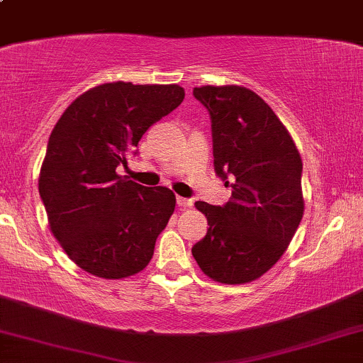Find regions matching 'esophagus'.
I'll return each instance as SVG.
<instances>
[{
  "label": "esophagus",
  "instance_id": "esophagus-1",
  "mask_svg": "<svg viewBox=\"0 0 363 363\" xmlns=\"http://www.w3.org/2000/svg\"><path fill=\"white\" fill-rule=\"evenodd\" d=\"M177 205L181 208H189L191 205H193V199H187V198H182V196H177L176 198Z\"/></svg>",
  "mask_w": 363,
  "mask_h": 363
}]
</instances>
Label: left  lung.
I'll return each instance as SVG.
<instances>
[{
  "label": "left lung",
  "mask_w": 363,
  "mask_h": 363,
  "mask_svg": "<svg viewBox=\"0 0 363 363\" xmlns=\"http://www.w3.org/2000/svg\"><path fill=\"white\" fill-rule=\"evenodd\" d=\"M193 95L210 112L215 172L232 198L223 206L196 203L210 228L191 251L211 280L249 283L277 264L302 220L301 153L252 90L206 85Z\"/></svg>",
  "instance_id": "obj_1"
}]
</instances>
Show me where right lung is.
<instances>
[{"label":"right lung","instance_id":"obj_1","mask_svg":"<svg viewBox=\"0 0 363 363\" xmlns=\"http://www.w3.org/2000/svg\"><path fill=\"white\" fill-rule=\"evenodd\" d=\"M184 101L179 85L104 83L72 102L49 136L39 194L52 235L74 264L107 280L140 273L176 196L119 176L145 131Z\"/></svg>","mask_w":363,"mask_h":363}]
</instances>
